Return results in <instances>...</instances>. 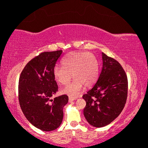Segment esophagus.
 I'll list each match as a JSON object with an SVG mask.
<instances>
[{
  "instance_id": "34e87169",
  "label": "esophagus",
  "mask_w": 148,
  "mask_h": 148,
  "mask_svg": "<svg viewBox=\"0 0 148 148\" xmlns=\"http://www.w3.org/2000/svg\"><path fill=\"white\" fill-rule=\"evenodd\" d=\"M76 98H74V97H72V96H69V102H73V101H74V100H76Z\"/></svg>"
}]
</instances>
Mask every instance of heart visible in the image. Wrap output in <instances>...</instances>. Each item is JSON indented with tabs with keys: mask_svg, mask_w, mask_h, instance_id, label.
<instances>
[{
	"mask_svg": "<svg viewBox=\"0 0 148 148\" xmlns=\"http://www.w3.org/2000/svg\"><path fill=\"white\" fill-rule=\"evenodd\" d=\"M62 66L56 65L53 75L56 82L66 85L73 77L71 84L62 90L64 94L75 96L79 94L84 86H92L98 79L99 66L96 58L88 52H73L68 54L62 60Z\"/></svg>",
	"mask_w": 148,
	"mask_h": 148,
	"instance_id": "1",
	"label": "heart"
}]
</instances>
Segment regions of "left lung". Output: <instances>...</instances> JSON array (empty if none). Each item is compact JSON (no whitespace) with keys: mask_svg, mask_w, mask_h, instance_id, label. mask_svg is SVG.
<instances>
[{"mask_svg":"<svg viewBox=\"0 0 148 148\" xmlns=\"http://www.w3.org/2000/svg\"><path fill=\"white\" fill-rule=\"evenodd\" d=\"M102 68L97 82L83 96L85 118L91 125L102 127L112 123L126 103L128 81L124 69L114 58L102 52Z\"/></svg>","mask_w":148,"mask_h":148,"instance_id":"1","label":"left lung"}]
</instances>
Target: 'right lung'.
I'll return each mask as SVG.
<instances>
[{"label": "right lung", "instance_id": "1", "mask_svg": "<svg viewBox=\"0 0 148 148\" xmlns=\"http://www.w3.org/2000/svg\"><path fill=\"white\" fill-rule=\"evenodd\" d=\"M62 50L44 52L32 59L22 71L19 80V101L26 119L44 131L55 130L62 123L66 95L52 96L58 91L53 69Z\"/></svg>", "mask_w": 148, "mask_h": 148}]
</instances>
